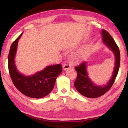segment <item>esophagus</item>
<instances>
[{"mask_svg":"<svg viewBox=\"0 0 128 128\" xmlns=\"http://www.w3.org/2000/svg\"><path fill=\"white\" fill-rule=\"evenodd\" d=\"M69 68H70V66L69 64H65L63 66V69L64 70H66V69H69Z\"/></svg>","mask_w":128,"mask_h":128,"instance_id":"esophagus-1","label":"esophagus"}]
</instances>
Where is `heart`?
I'll list each match as a JSON object with an SVG mask.
<instances>
[{
	"mask_svg": "<svg viewBox=\"0 0 128 128\" xmlns=\"http://www.w3.org/2000/svg\"><path fill=\"white\" fill-rule=\"evenodd\" d=\"M86 54V50L85 49H82L76 54L73 55V58L75 59H80L83 58Z\"/></svg>",
	"mask_w": 128,
	"mask_h": 128,
	"instance_id": "b5f03b06",
	"label": "heart"
}]
</instances>
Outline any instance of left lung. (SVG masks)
I'll return each instance as SVG.
<instances>
[{
  "mask_svg": "<svg viewBox=\"0 0 128 128\" xmlns=\"http://www.w3.org/2000/svg\"><path fill=\"white\" fill-rule=\"evenodd\" d=\"M102 34L103 42L113 52L116 59L113 75L108 83L104 86L94 85L88 77L85 62H82L79 66L75 67L77 76L74 83V87L81 95L90 98L101 96L111 88L115 81L120 67V53L118 45L112 36L106 30L104 29L102 30Z\"/></svg>",
  "mask_w": 128,
  "mask_h": 128,
  "instance_id": "left-lung-1",
  "label": "left lung"
}]
</instances>
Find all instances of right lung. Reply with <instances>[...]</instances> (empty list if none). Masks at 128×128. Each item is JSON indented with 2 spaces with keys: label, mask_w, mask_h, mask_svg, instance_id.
I'll list each match as a JSON object with an SVG mask.
<instances>
[{
  "label": "right lung",
  "mask_w": 128,
  "mask_h": 128,
  "mask_svg": "<svg viewBox=\"0 0 128 128\" xmlns=\"http://www.w3.org/2000/svg\"><path fill=\"white\" fill-rule=\"evenodd\" d=\"M22 34L10 46L8 54V70L10 78L17 89L24 95L33 98H42L48 95L55 85L56 77L62 72L60 64L48 66L30 76H25L17 70L14 64L18 40Z\"/></svg>",
  "instance_id": "obj_1"
}]
</instances>
